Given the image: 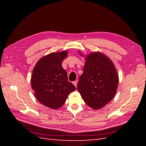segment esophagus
Segmentation results:
<instances>
[{"mask_svg": "<svg viewBox=\"0 0 146 146\" xmlns=\"http://www.w3.org/2000/svg\"><path fill=\"white\" fill-rule=\"evenodd\" d=\"M77 83H78V81L77 80H76V81H74V82H73V85L76 86V87H77Z\"/></svg>", "mask_w": 146, "mask_h": 146, "instance_id": "obj_1", "label": "esophagus"}]
</instances>
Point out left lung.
Returning <instances> with one entry per match:
<instances>
[{
	"label": "left lung",
	"instance_id": "left-lung-1",
	"mask_svg": "<svg viewBox=\"0 0 146 146\" xmlns=\"http://www.w3.org/2000/svg\"><path fill=\"white\" fill-rule=\"evenodd\" d=\"M78 52L82 55L80 51ZM118 82L117 73L111 60L100 52H93L86 57L77 90L89 107L98 110L113 99Z\"/></svg>",
	"mask_w": 146,
	"mask_h": 146
}]
</instances>
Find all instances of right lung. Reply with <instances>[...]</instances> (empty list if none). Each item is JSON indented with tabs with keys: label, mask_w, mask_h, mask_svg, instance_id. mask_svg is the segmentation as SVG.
I'll return each mask as SVG.
<instances>
[{
	"label": "right lung",
	"mask_w": 146,
	"mask_h": 146,
	"mask_svg": "<svg viewBox=\"0 0 146 146\" xmlns=\"http://www.w3.org/2000/svg\"><path fill=\"white\" fill-rule=\"evenodd\" d=\"M67 56V50L52 52L42 57L33 70L31 85L35 96L41 104L52 109L62 107L70 92L76 90L61 66Z\"/></svg>",
	"instance_id": "1"
}]
</instances>
